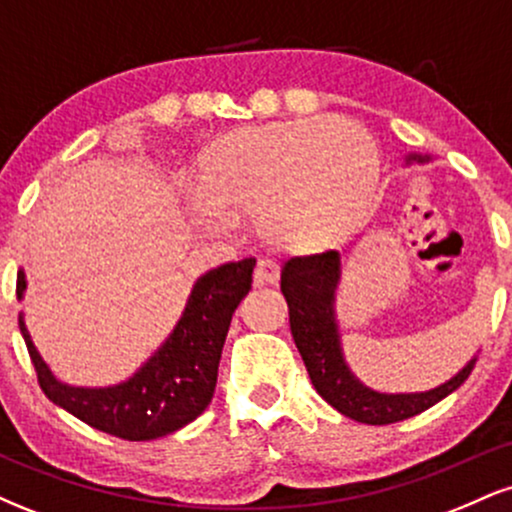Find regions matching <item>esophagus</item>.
Masks as SVG:
<instances>
[{
	"instance_id": "esophagus-1",
	"label": "esophagus",
	"mask_w": 512,
	"mask_h": 512,
	"mask_svg": "<svg viewBox=\"0 0 512 512\" xmlns=\"http://www.w3.org/2000/svg\"><path fill=\"white\" fill-rule=\"evenodd\" d=\"M252 279H255V286L276 284V281H279V264H276L274 260H269V257H262V260H257V267H255V274H252Z\"/></svg>"
}]
</instances>
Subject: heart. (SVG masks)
Returning <instances> with one entry per match:
<instances>
[{
    "label": "heart",
    "instance_id": "1",
    "mask_svg": "<svg viewBox=\"0 0 512 512\" xmlns=\"http://www.w3.org/2000/svg\"><path fill=\"white\" fill-rule=\"evenodd\" d=\"M380 154L349 120H293L223 137L204 158L190 211L209 226L257 214V231L281 250L308 252L354 231L373 204Z\"/></svg>",
    "mask_w": 512,
    "mask_h": 512
}]
</instances>
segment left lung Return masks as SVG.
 Listing matches in <instances>:
<instances>
[{"label": "left lung", "mask_w": 512, "mask_h": 512, "mask_svg": "<svg viewBox=\"0 0 512 512\" xmlns=\"http://www.w3.org/2000/svg\"><path fill=\"white\" fill-rule=\"evenodd\" d=\"M426 161H431V156H407V163ZM339 276H342V262H339L337 250L291 257L281 269V293L289 303L293 342L301 351L317 395L327 404L361 424L385 426L421 414L455 392L469 378L477 356L460 373L452 375L448 383L426 392L387 395V392H375L363 385L346 366L342 354V339H339L337 315H334V291H337Z\"/></svg>", "instance_id": "8db88e82"}]
</instances>
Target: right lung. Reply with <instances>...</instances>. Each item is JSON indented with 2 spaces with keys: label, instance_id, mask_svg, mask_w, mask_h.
I'll return each instance as SVG.
<instances>
[{
  "label": "right lung",
  "instance_id": "right-lung-1",
  "mask_svg": "<svg viewBox=\"0 0 512 512\" xmlns=\"http://www.w3.org/2000/svg\"><path fill=\"white\" fill-rule=\"evenodd\" d=\"M255 257L209 269L192 286L168 339L132 378L108 387H74L52 375L35 349L23 315L19 327L45 397L96 431L125 440H154L195 421L214 397L221 349L238 303L248 296ZM26 274L16 276V298Z\"/></svg>",
  "mask_w": 512,
  "mask_h": 512
}]
</instances>
